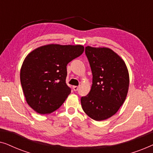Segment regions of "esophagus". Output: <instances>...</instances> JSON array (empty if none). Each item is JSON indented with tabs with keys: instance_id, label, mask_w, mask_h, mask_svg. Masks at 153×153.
Wrapping results in <instances>:
<instances>
[{
	"instance_id": "34e87169",
	"label": "esophagus",
	"mask_w": 153,
	"mask_h": 153,
	"mask_svg": "<svg viewBox=\"0 0 153 153\" xmlns=\"http://www.w3.org/2000/svg\"><path fill=\"white\" fill-rule=\"evenodd\" d=\"M72 88L74 91H77L79 90V86H76V85H74V86L72 87Z\"/></svg>"
}]
</instances>
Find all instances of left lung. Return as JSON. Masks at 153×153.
<instances>
[{
    "label": "left lung",
    "mask_w": 153,
    "mask_h": 153,
    "mask_svg": "<svg viewBox=\"0 0 153 153\" xmlns=\"http://www.w3.org/2000/svg\"><path fill=\"white\" fill-rule=\"evenodd\" d=\"M93 74L89 93L81 99L85 114L96 121L117 113L126 99L129 85L127 65L122 58L107 47H85Z\"/></svg>",
    "instance_id": "left-lung-1"
}]
</instances>
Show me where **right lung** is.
<instances>
[{
    "mask_svg": "<svg viewBox=\"0 0 153 153\" xmlns=\"http://www.w3.org/2000/svg\"><path fill=\"white\" fill-rule=\"evenodd\" d=\"M84 51L82 45L49 44L30 51L23 62L20 80L27 104L39 114H49L63 104L71 90L67 65Z\"/></svg>",
    "mask_w": 153,
    "mask_h": 153,
    "instance_id": "1",
    "label": "right lung"
}]
</instances>
